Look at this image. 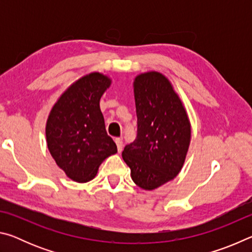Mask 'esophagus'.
<instances>
[{"mask_svg":"<svg viewBox=\"0 0 252 252\" xmlns=\"http://www.w3.org/2000/svg\"><path fill=\"white\" fill-rule=\"evenodd\" d=\"M116 143H117L118 151L121 152V151H122V148H123V141H122V139L117 138V139H116Z\"/></svg>","mask_w":252,"mask_h":252,"instance_id":"34e87169","label":"esophagus"}]
</instances>
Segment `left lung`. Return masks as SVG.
I'll return each mask as SVG.
<instances>
[{
    "mask_svg": "<svg viewBox=\"0 0 252 252\" xmlns=\"http://www.w3.org/2000/svg\"><path fill=\"white\" fill-rule=\"evenodd\" d=\"M138 135L122 158L131 178L144 190H155L181 171L191 140V125L180 96L168 78L157 71L133 82Z\"/></svg>",
    "mask_w": 252,
    "mask_h": 252,
    "instance_id": "obj_1",
    "label": "left lung"
}]
</instances>
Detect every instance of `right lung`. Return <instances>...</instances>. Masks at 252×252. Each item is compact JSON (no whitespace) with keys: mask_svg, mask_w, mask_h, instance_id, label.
Returning <instances> with one entry per match:
<instances>
[{"mask_svg":"<svg viewBox=\"0 0 252 252\" xmlns=\"http://www.w3.org/2000/svg\"><path fill=\"white\" fill-rule=\"evenodd\" d=\"M111 79L92 72L72 83L50 111L45 126L51 156L71 180L88 182L100 164L117 153V146L105 131L100 99Z\"/></svg>","mask_w":252,"mask_h":252,"instance_id":"1","label":"right lung"}]
</instances>
